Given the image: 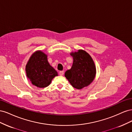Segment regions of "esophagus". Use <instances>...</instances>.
<instances>
[{
	"label": "esophagus",
	"mask_w": 132,
	"mask_h": 132,
	"mask_svg": "<svg viewBox=\"0 0 132 132\" xmlns=\"http://www.w3.org/2000/svg\"><path fill=\"white\" fill-rule=\"evenodd\" d=\"M64 74V71H59V75L61 76H62Z\"/></svg>",
	"instance_id": "34e87169"
}]
</instances>
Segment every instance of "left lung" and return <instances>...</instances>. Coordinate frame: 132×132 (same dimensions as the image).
Listing matches in <instances>:
<instances>
[{"label": "left lung", "mask_w": 132, "mask_h": 132, "mask_svg": "<svg viewBox=\"0 0 132 132\" xmlns=\"http://www.w3.org/2000/svg\"><path fill=\"white\" fill-rule=\"evenodd\" d=\"M73 63L71 69L65 73V77L74 88L81 89L94 80L96 68L90 55L85 51L71 53Z\"/></svg>", "instance_id": "1"}]
</instances>
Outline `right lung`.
Masks as SVG:
<instances>
[{"mask_svg": "<svg viewBox=\"0 0 132 132\" xmlns=\"http://www.w3.org/2000/svg\"><path fill=\"white\" fill-rule=\"evenodd\" d=\"M27 78L32 84L38 87L48 86L55 76L57 71L51 66L47 55L41 51H37L31 55L26 66Z\"/></svg>", "mask_w": 132, "mask_h": 132, "instance_id": "obj_1", "label": "right lung"}]
</instances>
